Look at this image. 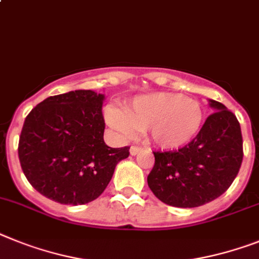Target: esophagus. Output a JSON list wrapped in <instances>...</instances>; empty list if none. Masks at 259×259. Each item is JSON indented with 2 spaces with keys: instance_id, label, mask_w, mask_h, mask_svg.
I'll use <instances>...</instances> for the list:
<instances>
[{
  "instance_id": "34e87169",
  "label": "esophagus",
  "mask_w": 259,
  "mask_h": 259,
  "mask_svg": "<svg viewBox=\"0 0 259 259\" xmlns=\"http://www.w3.org/2000/svg\"><path fill=\"white\" fill-rule=\"evenodd\" d=\"M142 150L143 149L141 146H132L130 147V154H132V155H137V154L141 153Z\"/></svg>"
}]
</instances>
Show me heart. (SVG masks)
Listing matches in <instances>:
<instances>
[{
  "label": "heart",
  "instance_id": "b5f03b06",
  "mask_svg": "<svg viewBox=\"0 0 259 259\" xmlns=\"http://www.w3.org/2000/svg\"><path fill=\"white\" fill-rule=\"evenodd\" d=\"M106 123L123 140L147 132L149 140L162 149H179L199 134L204 121L203 106L178 93H150L138 96L122 110L108 108Z\"/></svg>",
  "mask_w": 259,
  "mask_h": 259
}]
</instances>
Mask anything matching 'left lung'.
Segmentation results:
<instances>
[{"instance_id": "left-lung-1", "label": "left lung", "mask_w": 259, "mask_h": 259, "mask_svg": "<svg viewBox=\"0 0 259 259\" xmlns=\"http://www.w3.org/2000/svg\"><path fill=\"white\" fill-rule=\"evenodd\" d=\"M190 143L175 151H154L147 184L160 201L195 208L221 196L240 171L244 149L237 117L219 101Z\"/></svg>"}]
</instances>
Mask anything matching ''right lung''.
Returning a JSON list of instances; mask_svg holds the SVG:
<instances>
[{
  "label": "right lung",
  "mask_w": 259,
  "mask_h": 259,
  "mask_svg": "<svg viewBox=\"0 0 259 259\" xmlns=\"http://www.w3.org/2000/svg\"><path fill=\"white\" fill-rule=\"evenodd\" d=\"M104 95L71 91L43 100L27 114L19 136L21 167L43 196L82 205L104 192L129 146L104 142Z\"/></svg>",
  "instance_id": "add662e5"
}]
</instances>
